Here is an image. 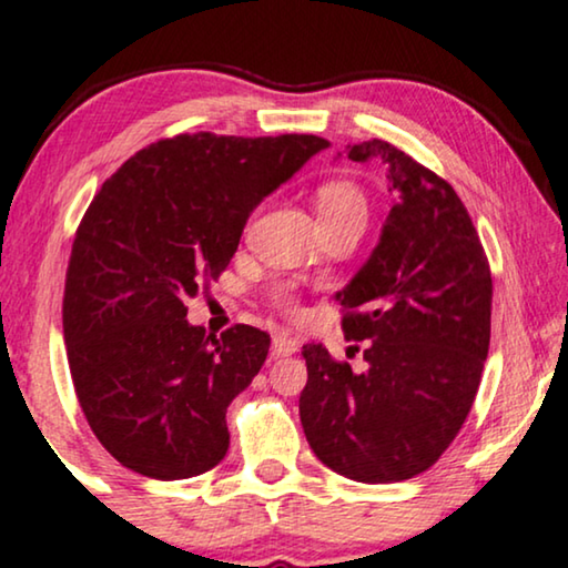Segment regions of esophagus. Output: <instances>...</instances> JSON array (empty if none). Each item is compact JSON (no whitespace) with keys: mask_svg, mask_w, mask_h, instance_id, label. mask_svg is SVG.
<instances>
[{"mask_svg":"<svg viewBox=\"0 0 568 568\" xmlns=\"http://www.w3.org/2000/svg\"><path fill=\"white\" fill-rule=\"evenodd\" d=\"M298 339L291 337V335H275L272 337V355H277V358H285V355H293L298 353Z\"/></svg>","mask_w":568,"mask_h":568,"instance_id":"esophagus-1","label":"esophagus"}]
</instances>
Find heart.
Listing matches in <instances>:
<instances>
[{"label": "heart", "mask_w": 568, "mask_h": 568, "mask_svg": "<svg viewBox=\"0 0 568 568\" xmlns=\"http://www.w3.org/2000/svg\"><path fill=\"white\" fill-rule=\"evenodd\" d=\"M316 210H320L322 223L343 221V217L366 221V196L351 181H327L316 192ZM277 301L283 306H291V293L277 291Z\"/></svg>", "instance_id": "obj_1"}]
</instances>
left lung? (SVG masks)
Masks as SVG:
<instances>
[{
  "instance_id": "8db88e82",
  "label": "left lung",
  "mask_w": 568,
  "mask_h": 568,
  "mask_svg": "<svg viewBox=\"0 0 568 568\" xmlns=\"http://www.w3.org/2000/svg\"><path fill=\"white\" fill-rule=\"evenodd\" d=\"M387 169L392 210L379 244L337 293L366 372L304 345L298 399L308 447L358 483H399L447 452L478 395L490 343V267L455 189L384 140L347 145ZM358 351V347H355Z\"/></svg>"
}]
</instances>
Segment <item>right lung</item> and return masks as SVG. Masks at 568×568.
Returning a JSON list of instances; mask_svg holds the SVG:
<instances>
[{
  "instance_id": "obj_1",
  "label": "right lung",
  "mask_w": 568,
  "mask_h": 568,
  "mask_svg": "<svg viewBox=\"0 0 568 568\" xmlns=\"http://www.w3.org/2000/svg\"><path fill=\"white\" fill-rule=\"evenodd\" d=\"M324 148L316 134H179L134 153L90 202L67 267V361L98 442L132 473L184 480L229 452L225 413L270 335H207L186 301L229 267L254 207Z\"/></svg>"
}]
</instances>
